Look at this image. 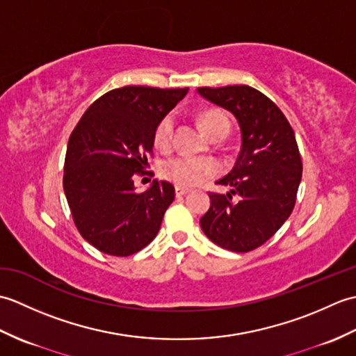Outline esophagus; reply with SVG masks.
<instances>
[{
    "instance_id": "esophagus-1",
    "label": "esophagus",
    "mask_w": 356,
    "mask_h": 356,
    "mask_svg": "<svg viewBox=\"0 0 356 356\" xmlns=\"http://www.w3.org/2000/svg\"><path fill=\"white\" fill-rule=\"evenodd\" d=\"M188 193H190V190H188V188L176 186V195H177V197H182V195H185V194H188Z\"/></svg>"
}]
</instances>
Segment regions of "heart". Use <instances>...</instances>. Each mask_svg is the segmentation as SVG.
I'll return each instance as SVG.
<instances>
[{"instance_id": "1", "label": "heart", "mask_w": 356, "mask_h": 356, "mask_svg": "<svg viewBox=\"0 0 356 356\" xmlns=\"http://www.w3.org/2000/svg\"><path fill=\"white\" fill-rule=\"evenodd\" d=\"M200 122L203 130H205L208 136H211L217 130H220V128H228L229 130L228 118L217 110H209L207 113H203ZM174 124H176V119H174L171 113L170 115H165L159 120L154 128V143L157 148L166 149L171 145ZM161 174L163 179L170 180L174 185L182 188H191L203 184L211 177H214L217 174V165L211 161V159L176 156L163 162Z\"/></svg>"}]
</instances>
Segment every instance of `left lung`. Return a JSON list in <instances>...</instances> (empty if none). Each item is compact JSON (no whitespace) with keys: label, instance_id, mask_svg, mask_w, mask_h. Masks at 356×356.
<instances>
[{"label":"left lung","instance_id":"obj_1","mask_svg":"<svg viewBox=\"0 0 356 356\" xmlns=\"http://www.w3.org/2000/svg\"><path fill=\"white\" fill-rule=\"evenodd\" d=\"M197 92L229 110L241 130L236 165L217 182L232 190L209 193L211 207L200 226L217 246L254 251L282 228L297 200L303 163L293 130L283 111L249 86L199 87Z\"/></svg>","mask_w":356,"mask_h":356}]
</instances>
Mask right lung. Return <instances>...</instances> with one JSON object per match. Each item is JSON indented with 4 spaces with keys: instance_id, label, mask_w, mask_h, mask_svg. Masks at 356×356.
I'll list each match as a JSON object with an SVG mask.
<instances>
[{
    "instance_id": "right-lung-1",
    "label": "right lung",
    "mask_w": 356,
    "mask_h": 356,
    "mask_svg": "<svg viewBox=\"0 0 356 356\" xmlns=\"http://www.w3.org/2000/svg\"><path fill=\"white\" fill-rule=\"evenodd\" d=\"M188 88L127 86L90 105L70 134L64 162V193L79 234L97 251L128 257L153 241L174 186L154 180L134 191L145 172L159 120L184 99Z\"/></svg>"
}]
</instances>
